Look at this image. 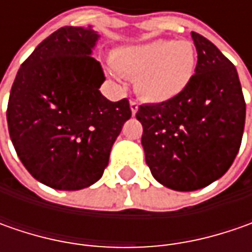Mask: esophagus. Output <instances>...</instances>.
Segmentation results:
<instances>
[{
	"instance_id": "1",
	"label": "esophagus",
	"mask_w": 252,
	"mask_h": 252,
	"mask_svg": "<svg viewBox=\"0 0 252 252\" xmlns=\"http://www.w3.org/2000/svg\"><path fill=\"white\" fill-rule=\"evenodd\" d=\"M130 111L133 115H136L137 111H139V103L136 101H130Z\"/></svg>"
}]
</instances>
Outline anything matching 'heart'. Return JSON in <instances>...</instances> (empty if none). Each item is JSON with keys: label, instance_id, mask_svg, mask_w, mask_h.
I'll return each instance as SVG.
<instances>
[{"label": "heart", "instance_id": "b5f03b06", "mask_svg": "<svg viewBox=\"0 0 252 252\" xmlns=\"http://www.w3.org/2000/svg\"><path fill=\"white\" fill-rule=\"evenodd\" d=\"M112 65L134 78V90L143 99L160 103L188 87L196 68V50L189 40L157 39L122 47L113 54Z\"/></svg>", "mask_w": 252, "mask_h": 252}]
</instances>
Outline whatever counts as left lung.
<instances>
[{
  "label": "left lung",
  "mask_w": 252,
  "mask_h": 252,
  "mask_svg": "<svg viewBox=\"0 0 252 252\" xmlns=\"http://www.w3.org/2000/svg\"><path fill=\"white\" fill-rule=\"evenodd\" d=\"M195 75L178 96L140 105L141 146L153 177L174 190L205 188L223 177L237 156L246 101L234 64L202 34Z\"/></svg>",
  "instance_id": "8db88e82"
}]
</instances>
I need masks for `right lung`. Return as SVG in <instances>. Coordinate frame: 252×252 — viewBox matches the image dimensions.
Masks as SVG:
<instances>
[{"mask_svg": "<svg viewBox=\"0 0 252 252\" xmlns=\"http://www.w3.org/2000/svg\"><path fill=\"white\" fill-rule=\"evenodd\" d=\"M91 26H64L26 60L11 88L6 122L15 151L29 174L60 190L101 178L112 146L131 116L129 101L99 91L105 75L92 50Z\"/></svg>", "mask_w": 252, "mask_h": 252, "instance_id": "add662e5", "label": "right lung"}]
</instances>
